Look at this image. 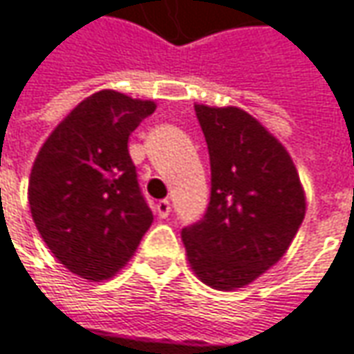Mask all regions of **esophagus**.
I'll list each match as a JSON object with an SVG mask.
<instances>
[{
    "instance_id": "obj_1",
    "label": "esophagus",
    "mask_w": 354,
    "mask_h": 354,
    "mask_svg": "<svg viewBox=\"0 0 354 354\" xmlns=\"http://www.w3.org/2000/svg\"><path fill=\"white\" fill-rule=\"evenodd\" d=\"M155 213H157L161 219L169 217V213H171V203H169L167 199H161V201H157V205H155Z\"/></svg>"
}]
</instances>
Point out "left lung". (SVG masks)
Returning <instances> with one entry per match:
<instances>
[{
    "label": "left lung",
    "instance_id": "obj_1",
    "mask_svg": "<svg viewBox=\"0 0 354 354\" xmlns=\"http://www.w3.org/2000/svg\"><path fill=\"white\" fill-rule=\"evenodd\" d=\"M211 159V201L181 231L193 273L235 291L271 269L291 247L307 211L289 151L241 107L195 103Z\"/></svg>",
    "mask_w": 354,
    "mask_h": 354
}]
</instances>
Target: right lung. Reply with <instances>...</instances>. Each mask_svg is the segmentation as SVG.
<instances>
[{
    "label": "right lung",
    "mask_w": 354,
    "mask_h": 354,
    "mask_svg": "<svg viewBox=\"0 0 354 354\" xmlns=\"http://www.w3.org/2000/svg\"><path fill=\"white\" fill-rule=\"evenodd\" d=\"M155 101L101 89L75 105L37 153L27 201L53 257L87 281L115 277L153 223L129 135Z\"/></svg>",
    "instance_id": "obj_1"
}]
</instances>
